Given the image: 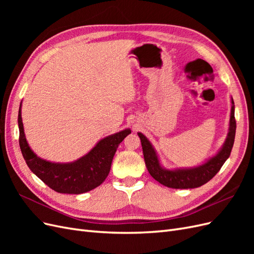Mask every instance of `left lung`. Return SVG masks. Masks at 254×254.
I'll return each mask as SVG.
<instances>
[{"label":"left lung","mask_w":254,"mask_h":254,"mask_svg":"<svg viewBox=\"0 0 254 254\" xmlns=\"http://www.w3.org/2000/svg\"><path fill=\"white\" fill-rule=\"evenodd\" d=\"M231 115H230L229 132L226 142L216 156L211 158L204 164L194 168H183V170H165L161 166L157 153L150 142L146 136L139 132L146 167L152 177L163 186L172 189H195L203 186L216 175L221 166L227 161L231 153L236 130V121L234 117V102L232 99Z\"/></svg>","instance_id":"8db88e82"}]
</instances>
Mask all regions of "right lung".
I'll return each instance as SVG.
<instances>
[{"mask_svg":"<svg viewBox=\"0 0 254 254\" xmlns=\"http://www.w3.org/2000/svg\"><path fill=\"white\" fill-rule=\"evenodd\" d=\"M19 144L29 170L48 187L63 194H82L97 188L108 176L119 144L131 130L125 129L99 141L87 155L71 163H52L37 157L25 139L21 118L18 115Z\"/></svg>","mask_w":254,"mask_h":254,"instance_id":"add662e5","label":"right lung"}]
</instances>
